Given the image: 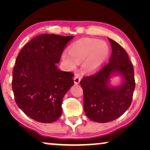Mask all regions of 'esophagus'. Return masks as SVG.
Segmentation results:
<instances>
[{
  "label": "esophagus",
  "instance_id": "esophagus-1",
  "mask_svg": "<svg viewBox=\"0 0 150 150\" xmlns=\"http://www.w3.org/2000/svg\"><path fill=\"white\" fill-rule=\"evenodd\" d=\"M81 77L78 76H75L74 77V83L75 84H76V85H78V84L80 83V81H81Z\"/></svg>",
  "mask_w": 150,
  "mask_h": 150
}]
</instances>
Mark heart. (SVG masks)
Wrapping results in <instances>:
<instances>
[{
	"label": "heart",
	"instance_id": "1",
	"mask_svg": "<svg viewBox=\"0 0 150 150\" xmlns=\"http://www.w3.org/2000/svg\"><path fill=\"white\" fill-rule=\"evenodd\" d=\"M109 47L104 42L95 39L80 40L69 48V53L63 52L62 60L69 69H75L78 63L83 61L82 67L89 73L99 70L107 60Z\"/></svg>",
	"mask_w": 150,
	"mask_h": 150
}]
</instances>
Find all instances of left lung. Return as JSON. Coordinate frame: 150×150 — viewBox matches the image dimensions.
I'll list each match as a JSON object with an SVG mask.
<instances>
[{"label":"left lung","instance_id":"1","mask_svg":"<svg viewBox=\"0 0 150 150\" xmlns=\"http://www.w3.org/2000/svg\"><path fill=\"white\" fill-rule=\"evenodd\" d=\"M108 39L112 47L108 63L80 82L86 116L100 123L111 122L122 115L132 103L135 88L134 69L128 54L118 43ZM115 73L120 74L123 79L119 87L109 85L110 77Z\"/></svg>","mask_w":150,"mask_h":150}]
</instances>
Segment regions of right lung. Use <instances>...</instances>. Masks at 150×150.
<instances>
[{"instance_id": "1", "label": "right lung", "mask_w": 150, "mask_h": 150, "mask_svg": "<svg viewBox=\"0 0 150 150\" xmlns=\"http://www.w3.org/2000/svg\"><path fill=\"white\" fill-rule=\"evenodd\" d=\"M74 36L41 34L23 47L16 60L12 89L20 109L42 123L57 121L63 98L74 85V74L57 66L66 44Z\"/></svg>"}]
</instances>
